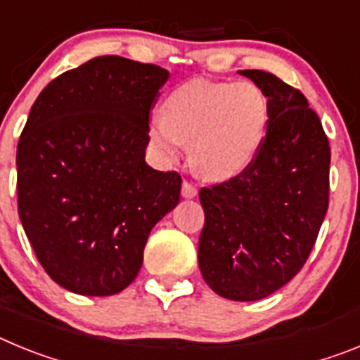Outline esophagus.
Returning <instances> with one entry per match:
<instances>
[{"mask_svg":"<svg viewBox=\"0 0 360 360\" xmlns=\"http://www.w3.org/2000/svg\"><path fill=\"white\" fill-rule=\"evenodd\" d=\"M196 195H198V189H196L193 184H189V182L182 184V196H184V198L191 200V198H195Z\"/></svg>","mask_w":360,"mask_h":360,"instance_id":"1","label":"esophagus"}]
</instances>
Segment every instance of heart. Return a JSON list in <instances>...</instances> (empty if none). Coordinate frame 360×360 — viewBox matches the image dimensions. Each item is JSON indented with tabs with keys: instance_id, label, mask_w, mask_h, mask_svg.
I'll use <instances>...</instances> for the list:
<instances>
[{
	"instance_id": "heart-1",
	"label": "heart",
	"mask_w": 360,
	"mask_h": 360,
	"mask_svg": "<svg viewBox=\"0 0 360 360\" xmlns=\"http://www.w3.org/2000/svg\"><path fill=\"white\" fill-rule=\"evenodd\" d=\"M165 115L149 124L153 148L165 162H176L189 144V160L209 180H231L257 158L269 129L265 91L250 81L191 79L164 101Z\"/></svg>"
}]
</instances>
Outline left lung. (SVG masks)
Here are the masks:
<instances>
[{
    "mask_svg": "<svg viewBox=\"0 0 360 360\" xmlns=\"http://www.w3.org/2000/svg\"><path fill=\"white\" fill-rule=\"evenodd\" d=\"M270 106L262 151L240 176L200 191L198 265L218 295L257 301L307 262L328 211L330 146L303 94L263 70H240Z\"/></svg>",
    "mask_w": 360,
    "mask_h": 360,
    "instance_id": "obj_1",
    "label": "left lung"
}]
</instances>
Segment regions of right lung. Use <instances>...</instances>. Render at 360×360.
<instances>
[{"instance_id": "1", "label": "right lung", "mask_w": 360, "mask_h": 360, "mask_svg": "<svg viewBox=\"0 0 360 360\" xmlns=\"http://www.w3.org/2000/svg\"><path fill=\"white\" fill-rule=\"evenodd\" d=\"M169 72L95 57L36 98L18 144V207L46 274L79 295L136 278L151 229L180 202L182 178L146 162L149 110Z\"/></svg>"}]
</instances>
